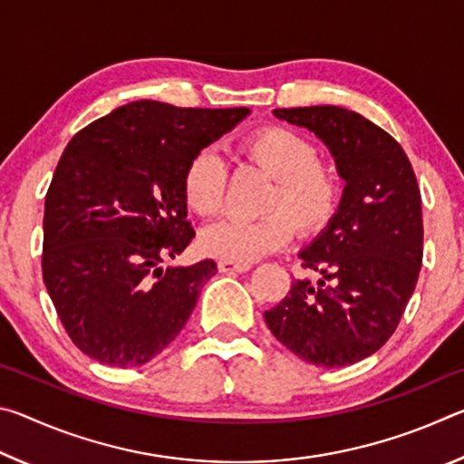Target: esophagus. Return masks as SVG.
Returning <instances> with one entry per match:
<instances>
[{"mask_svg":"<svg viewBox=\"0 0 464 464\" xmlns=\"http://www.w3.org/2000/svg\"><path fill=\"white\" fill-rule=\"evenodd\" d=\"M218 272L231 274V272H247L251 268V264H237V262H229V260H218Z\"/></svg>","mask_w":464,"mask_h":464,"instance_id":"1","label":"esophagus"}]
</instances>
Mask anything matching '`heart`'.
Listing matches in <instances>:
<instances>
[{
	"label": "heart",
	"instance_id": "b5f03b06",
	"mask_svg": "<svg viewBox=\"0 0 464 464\" xmlns=\"http://www.w3.org/2000/svg\"><path fill=\"white\" fill-rule=\"evenodd\" d=\"M241 155L266 176L270 186L260 204L262 217L225 218L200 233L204 254L251 264L285 247L295 229L303 237L327 229L340 210L343 182L340 171L319 160V149L301 132L268 124L241 140ZM227 166L213 149L196 151L182 176L186 207L198 217H215L225 207Z\"/></svg>",
	"mask_w": 464,
	"mask_h": 464
}]
</instances>
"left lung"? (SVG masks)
<instances>
[{
	"mask_svg": "<svg viewBox=\"0 0 464 464\" xmlns=\"http://www.w3.org/2000/svg\"><path fill=\"white\" fill-rule=\"evenodd\" d=\"M315 132L345 179L332 225L301 251L317 282L295 280L264 319L280 343L321 368L374 354L401 321L423 257L421 194L403 147L362 114L340 106L276 108Z\"/></svg>",
	"mask_w": 464,
	"mask_h": 464,
	"instance_id": "1",
	"label": "left lung"
}]
</instances>
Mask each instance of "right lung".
<instances>
[{"label": "right lung", "mask_w": 464, "mask_h": 464, "mask_svg": "<svg viewBox=\"0 0 464 464\" xmlns=\"http://www.w3.org/2000/svg\"><path fill=\"white\" fill-rule=\"evenodd\" d=\"M249 108L139 100L69 140L44 200L43 280L67 335L100 364L130 368L182 332L213 260L163 268L190 246L182 176Z\"/></svg>", "instance_id": "right-lung-1"}]
</instances>
